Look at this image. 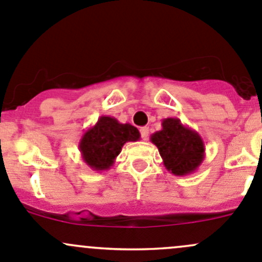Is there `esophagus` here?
<instances>
[{
  "label": "esophagus",
  "mask_w": 262,
  "mask_h": 262,
  "mask_svg": "<svg viewBox=\"0 0 262 262\" xmlns=\"http://www.w3.org/2000/svg\"><path fill=\"white\" fill-rule=\"evenodd\" d=\"M140 134H141L142 140H147V137H149V127H141L140 128Z\"/></svg>",
  "instance_id": "esophagus-1"
}]
</instances>
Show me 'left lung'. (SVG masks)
<instances>
[{
    "instance_id": "1",
    "label": "left lung",
    "mask_w": 262,
    "mask_h": 262,
    "mask_svg": "<svg viewBox=\"0 0 262 262\" xmlns=\"http://www.w3.org/2000/svg\"><path fill=\"white\" fill-rule=\"evenodd\" d=\"M150 141L159 150L168 172L174 176L192 174L205 158V144L199 132L178 118H164L162 130L154 132Z\"/></svg>"
}]
</instances>
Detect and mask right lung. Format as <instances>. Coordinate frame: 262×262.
Wrapping results in <instances>:
<instances>
[{
  "instance_id": "right-lung-1",
  "label": "right lung",
  "mask_w": 262,
  "mask_h": 262,
  "mask_svg": "<svg viewBox=\"0 0 262 262\" xmlns=\"http://www.w3.org/2000/svg\"><path fill=\"white\" fill-rule=\"evenodd\" d=\"M140 140V132L130 123H121L115 117L102 116L97 123L82 134L79 141L81 158L93 170H108L128 141Z\"/></svg>"
}]
</instances>
